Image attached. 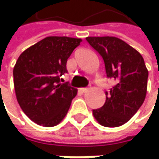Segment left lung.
I'll return each instance as SVG.
<instances>
[{
    "mask_svg": "<svg viewBox=\"0 0 159 159\" xmlns=\"http://www.w3.org/2000/svg\"><path fill=\"white\" fill-rule=\"evenodd\" d=\"M81 39L50 36L24 51L13 70L17 101L38 125H58L77 94L75 86L63 79L66 61Z\"/></svg>",
    "mask_w": 159,
    "mask_h": 159,
    "instance_id": "8db88e82",
    "label": "left lung"
}]
</instances>
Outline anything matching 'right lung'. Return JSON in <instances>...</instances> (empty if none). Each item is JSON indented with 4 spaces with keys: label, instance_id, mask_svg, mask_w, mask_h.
<instances>
[{
    "label": "right lung",
    "instance_id": "right-lung-1",
    "mask_svg": "<svg viewBox=\"0 0 159 159\" xmlns=\"http://www.w3.org/2000/svg\"><path fill=\"white\" fill-rule=\"evenodd\" d=\"M88 43L103 58L113 86L106 90V102L93 110L104 127H119L129 121L143 104L147 93L148 70L138 51L115 37H89Z\"/></svg>",
    "mask_w": 159,
    "mask_h": 159
}]
</instances>
